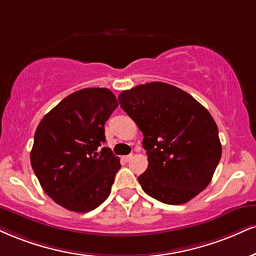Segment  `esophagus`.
<instances>
[{"label":"esophagus","instance_id":"obj_1","mask_svg":"<svg viewBox=\"0 0 256 256\" xmlns=\"http://www.w3.org/2000/svg\"><path fill=\"white\" fill-rule=\"evenodd\" d=\"M132 158H134V155H132V154H130V155H126V156H124V158H122V160H124L125 162H128Z\"/></svg>","mask_w":256,"mask_h":256}]
</instances>
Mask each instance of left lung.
<instances>
[{"label": "left lung", "instance_id": "8db88e82", "mask_svg": "<svg viewBox=\"0 0 256 256\" xmlns=\"http://www.w3.org/2000/svg\"><path fill=\"white\" fill-rule=\"evenodd\" d=\"M118 101L144 136L149 166L138 176L144 192L180 205L204 190L222 156L218 128L208 110L182 89L163 82L122 92Z\"/></svg>", "mask_w": 256, "mask_h": 256}]
</instances>
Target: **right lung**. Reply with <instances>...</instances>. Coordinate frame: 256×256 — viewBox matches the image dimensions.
<instances>
[{
    "mask_svg": "<svg viewBox=\"0 0 256 256\" xmlns=\"http://www.w3.org/2000/svg\"><path fill=\"white\" fill-rule=\"evenodd\" d=\"M118 107L107 88H84L70 94L39 122L30 164L44 192L58 205L88 212L110 193L120 160L106 142L104 122Z\"/></svg>",
    "mask_w": 256,
    "mask_h": 256,
    "instance_id": "right-lung-1",
    "label": "right lung"
}]
</instances>
